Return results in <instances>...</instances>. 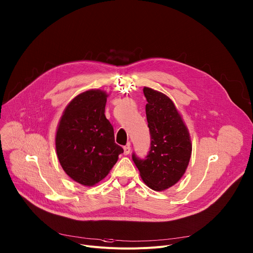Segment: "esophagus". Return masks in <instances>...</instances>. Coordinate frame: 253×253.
<instances>
[{
	"instance_id": "34e87169",
	"label": "esophagus",
	"mask_w": 253,
	"mask_h": 253,
	"mask_svg": "<svg viewBox=\"0 0 253 253\" xmlns=\"http://www.w3.org/2000/svg\"><path fill=\"white\" fill-rule=\"evenodd\" d=\"M123 149H124V154H125V155H128V154L130 153V151H131V147H130L129 144H128V145H125V146L123 147Z\"/></svg>"
}]
</instances>
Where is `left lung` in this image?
<instances>
[{"mask_svg":"<svg viewBox=\"0 0 253 253\" xmlns=\"http://www.w3.org/2000/svg\"><path fill=\"white\" fill-rule=\"evenodd\" d=\"M146 118L151 136L145 159L133 162L145 185L153 191L169 189L185 174L192 155L189 129L174 103L162 91L144 86Z\"/></svg>","mask_w":253,"mask_h":253,"instance_id":"8db88e82","label":"left lung"}]
</instances>
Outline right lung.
Returning a JSON list of instances; mask_svg holds the SVG:
<instances>
[{
    "label": "right lung",
    "instance_id": "1",
    "mask_svg": "<svg viewBox=\"0 0 253 253\" xmlns=\"http://www.w3.org/2000/svg\"><path fill=\"white\" fill-rule=\"evenodd\" d=\"M108 96L103 89L83 91L68 103L57 125L59 164L68 176L84 187L104 179L123 153L105 116Z\"/></svg>",
    "mask_w": 253,
    "mask_h": 253
}]
</instances>
